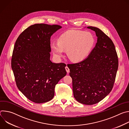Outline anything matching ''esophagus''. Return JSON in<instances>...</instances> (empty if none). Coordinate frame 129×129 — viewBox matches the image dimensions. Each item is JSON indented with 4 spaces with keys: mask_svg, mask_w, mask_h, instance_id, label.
<instances>
[{
    "mask_svg": "<svg viewBox=\"0 0 129 129\" xmlns=\"http://www.w3.org/2000/svg\"><path fill=\"white\" fill-rule=\"evenodd\" d=\"M65 69H66V71H67V73H69V71H70L69 68H68V67L67 66H66L65 67Z\"/></svg>",
    "mask_w": 129,
    "mask_h": 129,
    "instance_id": "1",
    "label": "esophagus"
}]
</instances>
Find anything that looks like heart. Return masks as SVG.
Returning <instances> with one entry per match:
<instances>
[{
    "mask_svg": "<svg viewBox=\"0 0 129 129\" xmlns=\"http://www.w3.org/2000/svg\"><path fill=\"white\" fill-rule=\"evenodd\" d=\"M94 43V39L91 33L76 30L62 35L58 43H51L50 47L58 59L63 56L64 50H67V56L71 61L80 62L87 56Z\"/></svg>",
    "mask_w": 129,
    "mask_h": 129,
    "instance_id": "heart-1",
    "label": "heart"
}]
</instances>
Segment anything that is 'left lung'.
<instances>
[{
  "label": "left lung",
  "instance_id": "8db88e82",
  "mask_svg": "<svg viewBox=\"0 0 129 129\" xmlns=\"http://www.w3.org/2000/svg\"><path fill=\"white\" fill-rule=\"evenodd\" d=\"M87 28L96 33L95 46L84 60L67 66L72 80L74 98L81 104L92 105L101 101L111 91L118 59L111 39L99 28Z\"/></svg>",
  "mask_w": 129,
  "mask_h": 129
}]
</instances>
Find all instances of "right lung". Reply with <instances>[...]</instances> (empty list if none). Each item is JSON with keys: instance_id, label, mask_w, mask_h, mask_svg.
I'll return each mask as SVG.
<instances>
[{"instance_id": "obj_1", "label": "right lung", "mask_w": 129, "mask_h": 129, "mask_svg": "<svg viewBox=\"0 0 129 129\" xmlns=\"http://www.w3.org/2000/svg\"><path fill=\"white\" fill-rule=\"evenodd\" d=\"M61 28L59 25L35 24L25 29L16 41L11 66L16 85L35 103L52 100L56 85L67 73L65 64L50 60V37Z\"/></svg>"}]
</instances>
